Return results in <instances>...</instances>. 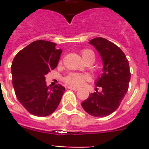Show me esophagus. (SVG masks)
Returning a JSON list of instances; mask_svg holds the SVG:
<instances>
[{
	"label": "esophagus",
	"instance_id": "obj_1",
	"mask_svg": "<svg viewBox=\"0 0 149 149\" xmlns=\"http://www.w3.org/2000/svg\"><path fill=\"white\" fill-rule=\"evenodd\" d=\"M68 88L70 89V90H72V91H77L79 90V88H78V87H75V86H69Z\"/></svg>",
	"mask_w": 149,
	"mask_h": 149
}]
</instances>
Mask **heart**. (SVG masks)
<instances>
[{
    "label": "heart",
    "instance_id": "1",
    "mask_svg": "<svg viewBox=\"0 0 149 149\" xmlns=\"http://www.w3.org/2000/svg\"><path fill=\"white\" fill-rule=\"evenodd\" d=\"M81 56L84 62H86L90 59H94V54H93V52L89 49L83 50L81 52ZM86 79V77L84 75L76 73V72H72L65 77V81L66 84L70 85V86H79L84 84Z\"/></svg>",
    "mask_w": 149,
    "mask_h": 149
}]
</instances>
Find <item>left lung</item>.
I'll use <instances>...</instances> for the list:
<instances>
[{"label": "left lung", "mask_w": 149, "mask_h": 149, "mask_svg": "<svg viewBox=\"0 0 149 149\" xmlns=\"http://www.w3.org/2000/svg\"><path fill=\"white\" fill-rule=\"evenodd\" d=\"M89 43L97 50L104 63L103 73L95 83L102 91L96 89L81 105L89 114L103 118L114 112L127 93L131 79L129 63L122 50L106 38L97 37Z\"/></svg>", "instance_id": "1"}]
</instances>
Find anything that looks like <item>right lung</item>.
I'll use <instances>...</instances> for the list:
<instances>
[{"label": "right lung", "mask_w": 149, "mask_h": 149, "mask_svg": "<svg viewBox=\"0 0 149 149\" xmlns=\"http://www.w3.org/2000/svg\"><path fill=\"white\" fill-rule=\"evenodd\" d=\"M49 41H35L15 56L11 65L15 95L29 113L46 117L56 111L65 87H49L45 76L57 66L62 49Z\"/></svg>", "instance_id": "1"}]
</instances>
